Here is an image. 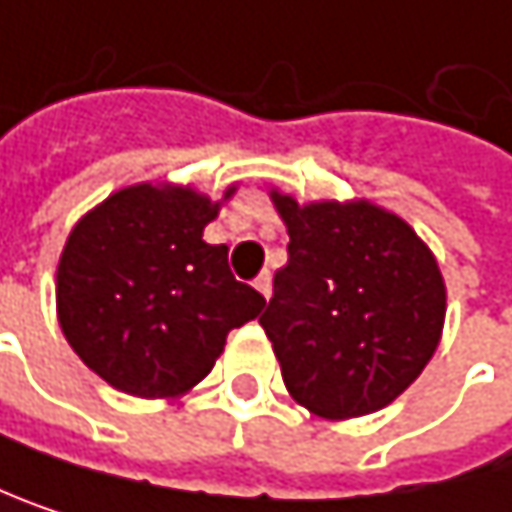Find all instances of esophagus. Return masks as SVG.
I'll return each mask as SVG.
<instances>
[{
    "mask_svg": "<svg viewBox=\"0 0 512 512\" xmlns=\"http://www.w3.org/2000/svg\"><path fill=\"white\" fill-rule=\"evenodd\" d=\"M256 289H259V295L262 298H271V271H262L259 277H256V283H253Z\"/></svg>",
    "mask_w": 512,
    "mask_h": 512,
    "instance_id": "obj_1",
    "label": "esophagus"
}]
</instances>
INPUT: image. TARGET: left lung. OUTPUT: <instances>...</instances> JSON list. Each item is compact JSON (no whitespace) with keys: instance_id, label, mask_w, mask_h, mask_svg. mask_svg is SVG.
<instances>
[{"instance_id":"left-lung-1","label":"left lung","mask_w":512,"mask_h":512,"mask_svg":"<svg viewBox=\"0 0 512 512\" xmlns=\"http://www.w3.org/2000/svg\"><path fill=\"white\" fill-rule=\"evenodd\" d=\"M289 232L265 328L298 405L349 420L390 405L435 355L447 289L435 253L370 199L298 202L271 190Z\"/></svg>"}]
</instances>
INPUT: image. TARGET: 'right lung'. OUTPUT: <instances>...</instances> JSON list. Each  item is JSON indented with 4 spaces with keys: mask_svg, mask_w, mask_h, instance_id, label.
Returning <instances> with one entry per match:
<instances>
[{
    "mask_svg": "<svg viewBox=\"0 0 512 512\" xmlns=\"http://www.w3.org/2000/svg\"><path fill=\"white\" fill-rule=\"evenodd\" d=\"M190 184L142 181L110 193L71 229L56 268V316L68 346L104 382L142 399H175L202 382L226 334L265 298L238 283L226 244H208L220 214Z\"/></svg>",
    "mask_w": 512,
    "mask_h": 512,
    "instance_id": "add662e5",
    "label": "right lung"
}]
</instances>
